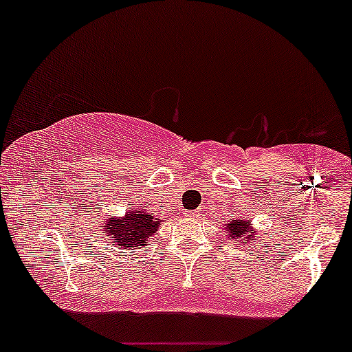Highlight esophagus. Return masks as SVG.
Masks as SVG:
<instances>
[{
	"label": "esophagus",
	"mask_w": 352,
	"mask_h": 352,
	"mask_svg": "<svg viewBox=\"0 0 352 352\" xmlns=\"http://www.w3.org/2000/svg\"><path fill=\"white\" fill-rule=\"evenodd\" d=\"M185 215L190 217V218H195V217H200L201 215V210L197 208V210H192V212H187Z\"/></svg>",
	"instance_id": "34e87169"
}]
</instances>
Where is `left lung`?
Here are the masks:
<instances>
[{"label": "left lung", "mask_w": 352, "mask_h": 352, "mask_svg": "<svg viewBox=\"0 0 352 352\" xmlns=\"http://www.w3.org/2000/svg\"><path fill=\"white\" fill-rule=\"evenodd\" d=\"M225 232L228 233V238H232L233 243L240 245H252L253 238L256 235V228L253 227L252 221L245 218H233L225 225Z\"/></svg>", "instance_id": "obj_1"}]
</instances>
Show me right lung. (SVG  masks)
Instances as JSON below:
<instances>
[{"label": "right lung", "instance_id": "obj_1", "mask_svg": "<svg viewBox=\"0 0 352 352\" xmlns=\"http://www.w3.org/2000/svg\"><path fill=\"white\" fill-rule=\"evenodd\" d=\"M160 221L162 218H155L145 208H131L122 217H107L100 233L117 245V248H144L159 230Z\"/></svg>", "mask_w": 352, "mask_h": 352}]
</instances>
